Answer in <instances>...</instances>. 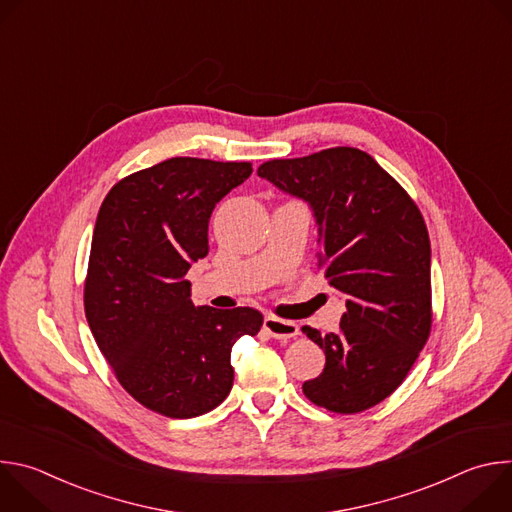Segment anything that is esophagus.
Masks as SVG:
<instances>
[{
	"label": "esophagus",
	"mask_w": 512,
	"mask_h": 512,
	"mask_svg": "<svg viewBox=\"0 0 512 512\" xmlns=\"http://www.w3.org/2000/svg\"><path fill=\"white\" fill-rule=\"evenodd\" d=\"M263 328L277 340H287V338H296L300 334V326L296 322L289 320H279L275 316H267L263 322Z\"/></svg>",
	"instance_id": "esophagus-1"
}]
</instances>
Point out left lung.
<instances>
[{
    "label": "left lung",
    "mask_w": 512,
    "mask_h": 512,
    "mask_svg": "<svg viewBox=\"0 0 512 512\" xmlns=\"http://www.w3.org/2000/svg\"><path fill=\"white\" fill-rule=\"evenodd\" d=\"M257 176L310 206L320 263L346 298L338 332L304 326L326 354L304 395L336 413L381 403L403 383L431 328V247L419 208L356 148L271 160Z\"/></svg>",
    "instance_id": "obj_1"
}]
</instances>
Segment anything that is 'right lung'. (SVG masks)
Instances as JSON below:
<instances>
[{"label": "right lung", "instance_id": "add662e5", "mask_svg": "<svg viewBox=\"0 0 512 512\" xmlns=\"http://www.w3.org/2000/svg\"><path fill=\"white\" fill-rule=\"evenodd\" d=\"M249 162L172 158L117 182L93 231L85 314L123 389L188 419L231 393V350L263 326L253 308L194 306L192 263L208 253L210 214L251 176Z\"/></svg>", "mask_w": 512, "mask_h": 512}]
</instances>
